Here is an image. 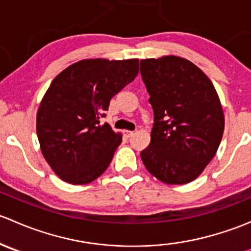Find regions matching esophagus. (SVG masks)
Instances as JSON below:
<instances>
[{
    "instance_id": "obj_1",
    "label": "esophagus",
    "mask_w": 251,
    "mask_h": 251,
    "mask_svg": "<svg viewBox=\"0 0 251 251\" xmlns=\"http://www.w3.org/2000/svg\"><path fill=\"white\" fill-rule=\"evenodd\" d=\"M135 135V132L133 131H125V136L126 137H131V136Z\"/></svg>"
}]
</instances>
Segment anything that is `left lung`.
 Segmentation results:
<instances>
[{"label":"left lung","mask_w":251,"mask_h":251,"mask_svg":"<svg viewBox=\"0 0 251 251\" xmlns=\"http://www.w3.org/2000/svg\"><path fill=\"white\" fill-rule=\"evenodd\" d=\"M141 75L154 114L142 161L164 183L192 182L214 158L224 135L216 90L197 65L175 55L141 60Z\"/></svg>","instance_id":"1"}]
</instances>
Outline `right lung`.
Segmentation results:
<instances>
[{"mask_svg": "<svg viewBox=\"0 0 251 251\" xmlns=\"http://www.w3.org/2000/svg\"><path fill=\"white\" fill-rule=\"evenodd\" d=\"M138 74V59H85L55 76L40 104L41 151L63 181L86 184L107 170L121 143L104 118L110 100Z\"/></svg>", "mask_w": 251, "mask_h": 251, "instance_id": "add662e5", "label": "right lung"}]
</instances>
